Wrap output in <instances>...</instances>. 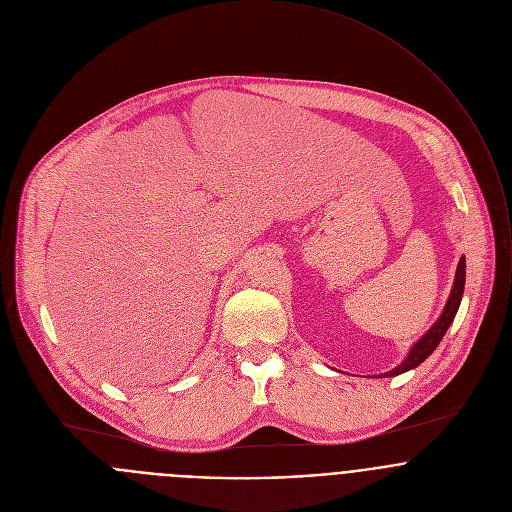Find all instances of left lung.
<instances>
[{
  "mask_svg": "<svg viewBox=\"0 0 512 512\" xmlns=\"http://www.w3.org/2000/svg\"><path fill=\"white\" fill-rule=\"evenodd\" d=\"M465 276H467V264H465V256L459 260L457 264V272H455V282H453V288H451V294H449V300L441 312V316L437 318V322L411 345L407 357L397 365L393 367L391 371H385V373H379L375 377H395L399 373H405L409 369H415L417 365H421L439 345V341L443 340V336L447 334L449 326L453 324L455 316H457V310L461 306V300H463V292H465Z\"/></svg>",
  "mask_w": 512,
  "mask_h": 512,
  "instance_id": "8db88e82",
  "label": "left lung"
}]
</instances>
